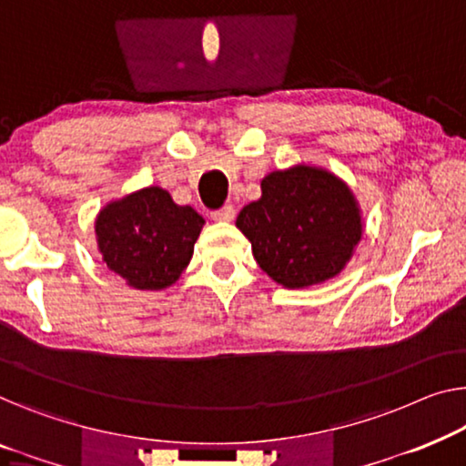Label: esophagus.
Wrapping results in <instances>:
<instances>
[{
    "instance_id": "esophagus-1",
    "label": "esophagus",
    "mask_w": 466,
    "mask_h": 466,
    "mask_svg": "<svg viewBox=\"0 0 466 466\" xmlns=\"http://www.w3.org/2000/svg\"><path fill=\"white\" fill-rule=\"evenodd\" d=\"M234 215H236L234 207H232V205H226L224 209L213 211V213H211V218H213L215 221H232V219H234Z\"/></svg>"
}]
</instances>
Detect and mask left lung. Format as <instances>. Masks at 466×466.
I'll list each match as a JSON object with an SVG mask.
<instances>
[{
  "mask_svg": "<svg viewBox=\"0 0 466 466\" xmlns=\"http://www.w3.org/2000/svg\"><path fill=\"white\" fill-rule=\"evenodd\" d=\"M236 228L274 282L308 289L343 272L362 240L364 218L341 177L299 163L261 179V197L242 207Z\"/></svg>",
  "mask_w": 466,
  "mask_h": 466,
  "instance_id": "1",
  "label": "left lung"
}]
</instances>
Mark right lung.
Instances as JSON below:
<instances>
[{
	"mask_svg": "<svg viewBox=\"0 0 466 466\" xmlns=\"http://www.w3.org/2000/svg\"><path fill=\"white\" fill-rule=\"evenodd\" d=\"M203 226L190 205H177L161 186H146L104 205L94 232L102 261L127 287L165 290L188 268Z\"/></svg>",
	"mask_w": 466,
	"mask_h": 466,
	"instance_id": "add662e5",
	"label": "right lung"
}]
</instances>
